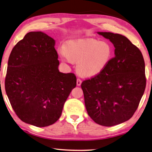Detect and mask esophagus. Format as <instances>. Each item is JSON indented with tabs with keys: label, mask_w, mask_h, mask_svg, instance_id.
Masks as SVG:
<instances>
[{
	"label": "esophagus",
	"mask_w": 152,
	"mask_h": 152,
	"mask_svg": "<svg viewBox=\"0 0 152 152\" xmlns=\"http://www.w3.org/2000/svg\"><path fill=\"white\" fill-rule=\"evenodd\" d=\"M76 84H77V86H80L81 84H82V80L80 78H78L77 79V81H76Z\"/></svg>",
	"instance_id": "obj_1"
}]
</instances>
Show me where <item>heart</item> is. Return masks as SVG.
Returning a JSON list of instances; mask_svg holds the SVG:
<instances>
[{"label":"heart","mask_w":152,"mask_h":152,"mask_svg":"<svg viewBox=\"0 0 152 152\" xmlns=\"http://www.w3.org/2000/svg\"><path fill=\"white\" fill-rule=\"evenodd\" d=\"M60 53L66 61L78 62L77 70L82 75L94 76L108 65L113 56V48L106 41L87 38L70 41L66 50L61 49Z\"/></svg>","instance_id":"1"}]
</instances>
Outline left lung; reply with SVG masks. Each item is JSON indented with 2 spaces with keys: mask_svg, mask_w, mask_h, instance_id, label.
Wrapping results in <instances>:
<instances>
[{
  "mask_svg": "<svg viewBox=\"0 0 152 152\" xmlns=\"http://www.w3.org/2000/svg\"><path fill=\"white\" fill-rule=\"evenodd\" d=\"M115 47V56L97 75L82 82L89 116L104 126L128 120L138 107L146 78L142 54L128 38L112 32H98Z\"/></svg>",
  "mask_w": 152,
  "mask_h": 152,
  "instance_id": "8db88e82",
  "label": "left lung"
}]
</instances>
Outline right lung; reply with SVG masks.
<instances>
[{
	"mask_svg": "<svg viewBox=\"0 0 152 152\" xmlns=\"http://www.w3.org/2000/svg\"><path fill=\"white\" fill-rule=\"evenodd\" d=\"M53 38L30 32L10 54L5 90L12 109L23 122L37 127L52 125L76 86L74 73H62Z\"/></svg>",
	"mask_w": 152,
	"mask_h": 152,
	"instance_id": "1",
	"label": "right lung"
}]
</instances>
